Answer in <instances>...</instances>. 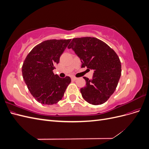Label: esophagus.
Instances as JSON below:
<instances>
[{
	"label": "esophagus",
	"mask_w": 149,
	"mask_h": 149,
	"mask_svg": "<svg viewBox=\"0 0 149 149\" xmlns=\"http://www.w3.org/2000/svg\"><path fill=\"white\" fill-rule=\"evenodd\" d=\"M76 79H77V78H75V77H71V80L72 81H76Z\"/></svg>",
	"instance_id": "1"
}]
</instances>
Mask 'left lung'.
<instances>
[{"label":"left lung","mask_w":149,"mask_h":149,"mask_svg":"<svg viewBox=\"0 0 149 149\" xmlns=\"http://www.w3.org/2000/svg\"><path fill=\"white\" fill-rule=\"evenodd\" d=\"M82 63L81 68L93 70V78L80 89L84 100L93 105L104 103L114 93L121 75V63L116 53L106 43L94 37L75 38L68 47Z\"/></svg>","instance_id":"obj_1"}]
</instances>
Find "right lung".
Listing matches in <instances>:
<instances>
[{"instance_id": "add662e5", "label": "right lung", "mask_w": 149, "mask_h": 149, "mask_svg": "<svg viewBox=\"0 0 149 149\" xmlns=\"http://www.w3.org/2000/svg\"><path fill=\"white\" fill-rule=\"evenodd\" d=\"M71 40H48L35 47L22 66V76L29 91L42 104H56L63 97L71 78L53 73Z\"/></svg>"}]
</instances>
